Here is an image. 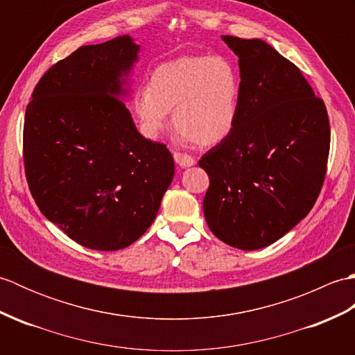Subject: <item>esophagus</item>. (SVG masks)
Returning a JSON list of instances; mask_svg holds the SVG:
<instances>
[{
    "label": "esophagus",
    "mask_w": 355,
    "mask_h": 355,
    "mask_svg": "<svg viewBox=\"0 0 355 355\" xmlns=\"http://www.w3.org/2000/svg\"><path fill=\"white\" fill-rule=\"evenodd\" d=\"M173 158H175V163L182 168H189V166L195 164V158L187 155V154H182V153H173Z\"/></svg>",
    "instance_id": "esophagus-1"
}]
</instances>
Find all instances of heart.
<instances>
[{
	"instance_id": "1",
	"label": "heart",
	"mask_w": 355,
	"mask_h": 355,
	"mask_svg": "<svg viewBox=\"0 0 355 355\" xmlns=\"http://www.w3.org/2000/svg\"><path fill=\"white\" fill-rule=\"evenodd\" d=\"M241 82L227 58L184 55L157 65L149 85L134 94L141 131L155 139L169 123L184 145L215 146L227 139L238 117Z\"/></svg>"
}]
</instances>
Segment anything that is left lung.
<instances>
[{
  "label": "left lung",
  "mask_w": 355,
  "mask_h": 355,
  "mask_svg": "<svg viewBox=\"0 0 355 355\" xmlns=\"http://www.w3.org/2000/svg\"><path fill=\"white\" fill-rule=\"evenodd\" d=\"M239 58L238 117L198 162L209 175L202 210L223 243L258 250L308 215L327 173V107L296 65L261 40L223 36Z\"/></svg>",
  "instance_id": "obj_1"
}]
</instances>
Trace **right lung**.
<instances>
[{
	"label": "right lung",
	"instance_id": "add662e5",
	"mask_svg": "<svg viewBox=\"0 0 355 355\" xmlns=\"http://www.w3.org/2000/svg\"><path fill=\"white\" fill-rule=\"evenodd\" d=\"M139 50L128 35L82 45L50 67L26 110L32 197L47 220L93 250L135 243L175 173L169 149L143 137L120 99Z\"/></svg>",
	"mask_w": 355,
	"mask_h": 355
}]
</instances>
